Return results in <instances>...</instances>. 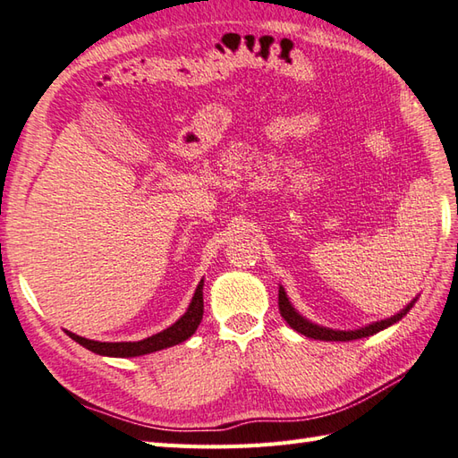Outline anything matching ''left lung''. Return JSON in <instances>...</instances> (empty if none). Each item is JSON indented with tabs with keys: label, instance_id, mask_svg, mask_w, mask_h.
<instances>
[{
	"label": "left lung",
	"instance_id": "left-lung-1",
	"mask_svg": "<svg viewBox=\"0 0 458 458\" xmlns=\"http://www.w3.org/2000/svg\"><path fill=\"white\" fill-rule=\"evenodd\" d=\"M415 300H418V298H415ZM415 300L411 303H408V306H405L400 313L392 315V318H388V319L374 321V323L367 325V327H360V329H354V331H335V329H329V327H321V325H315V323L308 321L306 318H301V315L292 308V303L286 296V292H284V288L280 286V290H278V308H280L282 318L286 319V323L290 325L293 331L306 335V337H310V339H319V341H354V339L370 337V335L378 333L386 327H390V325H394V323H398L403 318V315L413 308Z\"/></svg>",
	"mask_w": 458,
	"mask_h": 458
}]
</instances>
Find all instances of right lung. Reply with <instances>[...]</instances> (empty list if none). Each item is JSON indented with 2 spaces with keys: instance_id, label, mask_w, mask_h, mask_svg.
Instances as JSON below:
<instances>
[{
  "instance_id": "1",
  "label": "right lung",
  "mask_w": 458,
  "mask_h": 458,
  "mask_svg": "<svg viewBox=\"0 0 458 458\" xmlns=\"http://www.w3.org/2000/svg\"><path fill=\"white\" fill-rule=\"evenodd\" d=\"M203 318V280L198 284L194 298H191V303L188 306L186 313L182 318L170 325L168 329L160 331L152 337H147L143 341H135V343H101V341H91L86 337H80L76 333L66 331L70 339H74L76 343L82 344L88 351L101 354V357H121V359H129V357H140V354H148V352H157L162 349L174 347L178 343H184L188 337L196 333L198 325L201 323Z\"/></svg>"
}]
</instances>
